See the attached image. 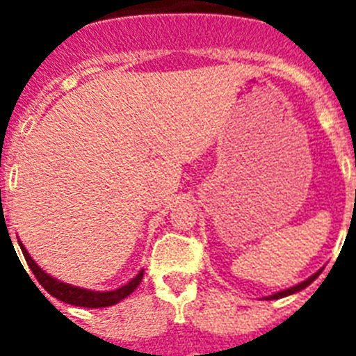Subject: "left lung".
I'll return each instance as SVG.
<instances>
[{
    "instance_id": "left-lung-1",
    "label": "left lung",
    "mask_w": 356,
    "mask_h": 356,
    "mask_svg": "<svg viewBox=\"0 0 356 356\" xmlns=\"http://www.w3.org/2000/svg\"><path fill=\"white\" fill-rule=\"evenodd\" d=\"M321 271H323V269H321ZM321 271H317L316 275H312V276H310V278H307V280H305V282H301V284L294 285V287H291V289H285V291H280V292H276V294L267 296L266 300H280V298H285V296H291V294H296V292L303 291V289H307L308 285L312 284L314 280H316L317 276L321 275Z\"/></svg>"
}]
</instances>
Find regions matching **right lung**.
Returning a JSON list of instances; mask_svg holds the SVG:
<instances>
[{"instance_id":"obj_1","label":"right lung","mask_w":356,"mask_h":356,"mask_svg":"<svg viewBox=\"0 0 356 356\" xmlns=\"http://www.w3.org/2000/svg\"><path fill=\"white\" fill-rule=\"evenodd\" d=\"M19 246H21V251H23L24 259H26V264L30 266L31 273H33L35 278L39 280V284L42 285V287L53 296V298L64 301V303L74 305V307H85V308L112 307V305L124 300L127 296H130L135 289L139 287L140 282H143L144 269H140V271L137 273V276H134L128 284L121 285V287L114 289V291H90V289L64 284V282H60V280L53 278V276H49L48 273L42 271V269L37 266L35 260L31 259L30 253H28L26 248H24L21 242H19Z\"/></svg>"}]
</instances>
